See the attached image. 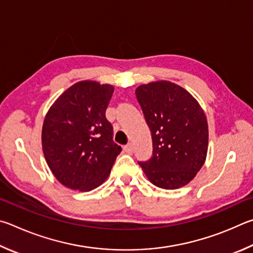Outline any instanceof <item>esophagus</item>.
I'll list each match as a JSON object with an SVG mask.
<instances>
[{
  "instance_id": "34e87169",
  "label": "esophagus",
  "mask_w": 253,
  "mask_h": 253,
  "mask_svg": "<svg viewBox=\"0 0 253 253\" xmlns=\"http://www.w3.org/2000/svg\"><path fill=\"white\" fill-rule=\"evenodd\" d=\"M123 149H124V151H126V153L132 154V152H133V144H132V143H127Z\"/></svg>"
}]
</instances>
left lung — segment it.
Segmentation results:
<instances>
[{"label": "left lung", "instance_id": "obj_1", "mask_svg": "<svg viewBox=\"0 0 253 253\" xmlns=\"http://www.w3.org/2000/svg\"><path fill=\"white\" fill-rule=\"evenodd\" d=\"M135 94L153 145L152 158L140 162L141 168L156 187H184L206 162L209 129L205 111L185 88L165 80L142 84Z\"/></svg>", "mask_w": 253, "mask_h": 253}]
</instances>
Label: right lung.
<instances>
[{
  "label": "right lung",
  "instance_id": "add662e5",
  "mask_svg": "<svg viewBox=\"0 0 253 253\" xmlns=\"http://www.w3.org/2000/svg\"><path fill=\"white\" fill-rule=\"evenodd\" d=\"M114 86L80 81L54 101L44 118L42 150L53 175L64 187L87 192L108 179L121 147L105 118Z\"/></svg>",
  "mask_w": 253,
  "mask_h": 253
}]
</instances>
